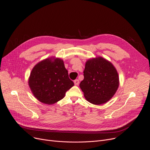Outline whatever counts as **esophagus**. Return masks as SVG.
Returning <instances> with one entry per match:
<instances>
[{"label":"esophagus","instance_id":"1","mask_svg":"<svg viewBox=\"0 0 150 150\" xmlns=\"http://www.w3.org/2000/svg\"><path fill=\"white\" fill-rule=\"evenodd\" d=\"M79 81L78 79L74 80V84H75V86H78L79 84Z\"/></svg>","mask_w":150,"mask_h":150}]
</instances>
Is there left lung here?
<instances>
[{
  "label": "left lung",
  "instance_id": "1",
  "mask_svg": "<svg viewBox=\"0 0 150 150\" xmlns=\"http://www.w3.org/2000/svg\"><path fill=\"white\" fill-rule=\"evenodd\" d=\"M118 86V75L111 63L100 57L87 60L79 87L89 102L106 103L112 98Z\"/></svg>",
  "mask_w": 150,
  "mask_h": 150
}]
</instances>
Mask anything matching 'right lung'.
Here are the masks:
<instances>
[{
  "mask_svg": "<svg viewBox=\"0 0 150 150\" xmlns=\"http://www.w3.org/2000/svg\"><path fill=\"white\" fill-rule=\"evenodd\" d=\"M29 85L38 100L51 105L62 99L74 83L69 78L63 61L54 58L40 62L33 68Z\"/></svg>",
  "mask_w": 150,
  "mask_h": 150,
  "instance_id": "1",
  "label": "right lung"
}]
</instances>
